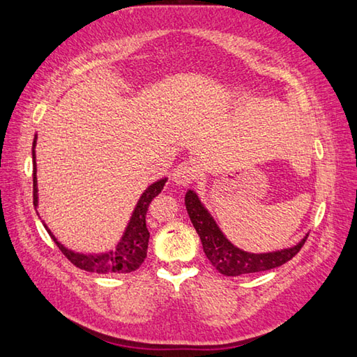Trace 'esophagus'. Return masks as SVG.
Masks as SVG:
<instances>
[{
  "instance_id": "obj_1",
  "label": "esophagus",
  "mask_w": 357,
  "mask_h": 357,
  "mask_svg": "<svg viewBox=\"0 0 357 357\" xmlns=\"http://www.w3.org/2000/svg\"><path fill=\"white\" fill-rule=\"evenodd\" d=\"M197 177V169L192 162H180L172 171V182L178 186H186Z\"/></svg>"
}]
</instances>
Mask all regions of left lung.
Here are the masks:
<instances>
[{
    "instance_id": "obj_1",
    "label": "left lung",
    "mask_w": 357,
    "mask_h": 357,
    "mask_svg": "<svg viewBox=\"0 0 357 357\" xmlns=\"http://www.w3.org/2000/svg\"><path fill=\"white\" fill-rule=\"evenodd\" d=\"M185 207L190 220L199 234L204 253L212 262V266L226 277H238L245 273L264 272L283 266L299 253L305 243L308 234L289 248L267 251V253H251L234 245L225 232L220 229L217 221L204 206L195 190H188L185 195Z\"/></svg>"
}]
</instances>
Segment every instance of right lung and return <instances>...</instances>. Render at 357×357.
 I'll use <instances>...</instances> for the list:
<instances>
[{"label": "right lung", "instance_id": "obj_1", "mask_svg": "<svg viewBox=\"0 0 357 357\" xmlns=\"http://www.w3.org/2000/svg\"><path fill=\"white\" fill-rule=\"evenodd\" d=\"M36 140L38 134H34L33 140V204L34 208L39 206V195H38V177H36ZM167 182V177H162L156 180L140 195L139 201L134 207L130 221L125 227L123 234H121L120 241L116 242L112 250L101 251V253H82V251H74L71 248L64 247L61 242L54 236V232L49 229L44 221L43 225L49 232V236L54 238L56 247L61 250V253L73 262L75 267L82 268L86 272H96V273H128L132 272L142 266L144 259L147 258V248H149V238L150 232L145 225V217H147V210L153 197H156L165 188ZM38 212V210H36Z\"/></svg>", "mask_w": 357, "mask_h": 357}]
</instances>
